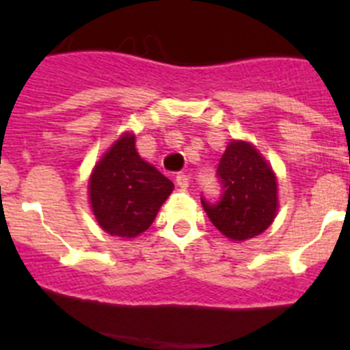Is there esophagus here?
Returning <instances> with one entry per match:
<instances>
[{"label": "esophagus", "instance_id": "1", "mask_svg": "<svg viewBox=\"0 0 350 350\" xmlns=\"http://www.w3.org/2000/svg\"><path fill=\"white\" fill-rule=\"evenodd\" d=\"M175 182L180 189H187L189 187V177L185 175V173H178L177 177H175Z\"/></svg>", "mask_w": 350, "mask_h": 350}]
</instances>
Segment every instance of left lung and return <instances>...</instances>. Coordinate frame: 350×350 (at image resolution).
<instances>
[{"mask_svg":"<svg viewBox=\"0 0 350 350\" xmlns=\"http://www.w3.org/2000/svg\"><path fill=\"white\" fill-rule=\"evenodd\" d=\"M221 194L202 196L212 224L231 240H249L273 222L277 180L270 165L245 142H231L217 166Z\"/></svg>","mask_w":350,"mask_h":350,"instance_id":"8db88e82","label":"left lung"}]
</instances>
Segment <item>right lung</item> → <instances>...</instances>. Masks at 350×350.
<instances>
[{"label": "right lung", "mask_w": 350, "mask_h": 350, "mask_svg": "<svg viewBox=\"0 0 350 350\" xmlns=\"http://www.w3.org/2000/svg\"><path fill=\"white\" fill-rule=\"evenodd\" d=\"M172 191L173 182L138 156L133 135L113 144L89 182L96 219L107 233L122 238L148 230Z\"/></svg>", "instance_id": "right-lung-1"}]
</instances>
